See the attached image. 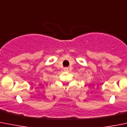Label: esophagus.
<instances>
[{
  "instance_id": "34e87169",
  "label": "esophagus",
  "mask_w": 127,
  "mask_h": 127,
  "mask_svg": "<svg viewBox=\"0 0 127 127\" xmlns=\"http://www.w3.org/2000/svg\"><path fill=\"white\" fill-rule=\"evenodd\" d=\"M68 67H64V70L65 71H68Z\"/></svg>"
}]
</instances>
